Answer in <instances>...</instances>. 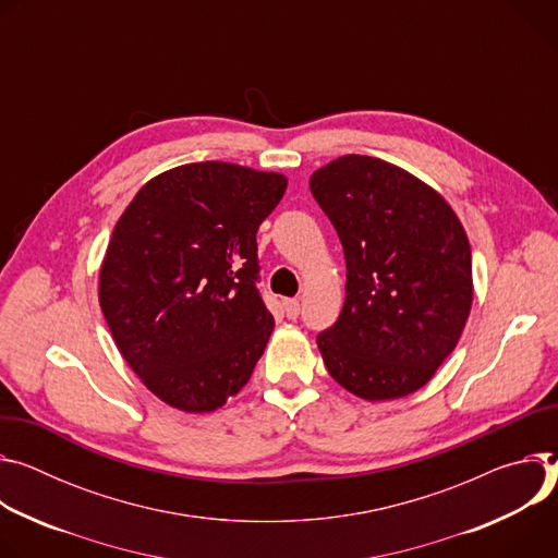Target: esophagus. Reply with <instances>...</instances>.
Wrapping results in <instances>:
<instances>
[{
	"label": "esophagus",
	"mask_w": 558,
	"mask_h": 558,
	"mask_svg": "<svg viewBox=\"0 0 558 558\" xmlns=\"http://www.w3.org/2000/svg\"><path fill=\"white\" fill-rule=\"evenodd\" d=\"M283 311L290 319H296L301 305H299V299H283Z\"/></svg>",
	"instance_id": "1"
}]
</instances>
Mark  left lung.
<instances>
[{
	"label": "left lung",
	"instance_id": "left-lung-1",
	"mask_svg": "<svg viewBox=\"0 0 558 558\" xmlns=\"http://www.w3.org/2000/svg\"><path fill=\"white\" fill-rule=\"evenodd\" d=\"M345 255L343 311L317 337L330 377L363 401L421 390L457 348L472 311L463 223L432 185L367 155L311 174Z\"/></svg>",
	"mask_w": 558,
	"mask_h": 558
}]
</instances>
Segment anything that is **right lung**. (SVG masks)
Segmentation results:
<instances>
[{
    "label": "right lung",
    "instance_id": "add662e5",
    "mask_svg": "<svg viewBox=\"0 0 558 558\" xmlns=\"http://www.w3.org/2000/svg\"><path fill=\"white\" fill-rule=\"evenodd\" d=\"M288 179L228 161L146 181L114 223L99 305L117 350L166 405L204 414L251 379L275 319L257 279V230Z\"/></svg>",
    "mask_w": 558,
    "mask_h": 558
}]
</instances>
